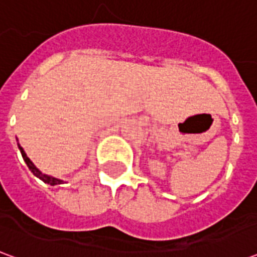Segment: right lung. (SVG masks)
<instances>
[{"label":"right lung","instance_id":"right-lung-1","mask_svg":"<svg viewBox=\"0 0 257 257\" xmlns=\"http://www.w3.org/2000/svg\"><path fill=\"white\" fill-rule=\"evenodd\" d=\"M18 140V139H16ZM18 147H19L20 153H22V157H23V160H25V162L27 164V167H29V169H30L31 172H33V175L34 176H37L38 179H41L44 183L49 184V186H56V184H62L63 183V180H60V179H56L53 178V176H49V175H45V173H42L38 168L31 162V160L27 157V154L25 153V150H23V147L18 143Z\"/></svg>","mask_w":257,"mask_h":257}]
</instances>
